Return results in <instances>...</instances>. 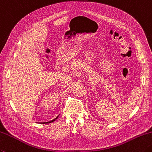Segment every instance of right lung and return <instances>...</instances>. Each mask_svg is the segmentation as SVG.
Wrapping results in <instances>:
<instances>
[{"mask_svg":"<svg viewBox=\"0 0 152 152\" xmlns=\"http://www.w3.org/2000/svg\"><path fill=\"white\" fill-rule=\"evenodd\" d=\"M58 116H59V115L57 116V117H56L55 118H54V119L53 120H52V121H48V122H45V123H41V124H48V123H53V122H54L56 118H58Z\"/></svg>","mask_w":152,"mask_h":152,"instance_id":"1","label":"right lung"}]
</instances>
